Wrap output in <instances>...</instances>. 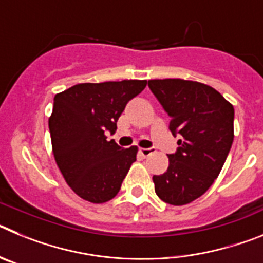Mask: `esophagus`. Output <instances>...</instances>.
<instances>
[{"instance_id":"esophagus-1","label":"esophagus","mask_w":263,"mask_h":263,"mask_svg":"<svg viewBox=\"0 0 263 263\" xmlns=\"http://www.w3.org/2000/svg\"><path fill=\"white\" fill-rule=\"evenodd\" d=\"M155 152V148L154 147H148V148H141L139 150V153H141V155H142L143 158H147L148 155H152L153 153Z\"/></svg>"}]
</instances>
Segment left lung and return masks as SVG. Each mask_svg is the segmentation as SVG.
I'll list each match as a JSON object with an SVG mask.
<instances>
[{
    "instance_id": "left-lung-1",
    "label": "left lung",
    "mask_w": 263,
    "mask_h": 263,
    "mask_svg": "<svg viewBox=\"0 0 263 263\" xmlns=\"http://www.w3.org/2000/svg\"><path fill=\"white\" fill-rule=\"evenodd\" d=\"M148 88L170 116L168 129L179 137L168 154V168L153 176L164 203L184 205L213 184L233 143L234 109L212 87L183 79L148 80Z\"/></svg>"
}]
</instances>
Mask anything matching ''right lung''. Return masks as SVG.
Segmentation results:
<instances>
[{
  "label": "right lung",
  "instance_id": "add662e5",
  "mask_svg": "<svg viewBox=\"0 0 263 263\" xmlns=\"http://www.w3.org/2000/svg\"><path fill=\"white\" fill-rule=\"evenodd\" d=\"M146 80L84 83L53 97L48 120L52 153L67 184L90 203L109 201L137 159V146L124 148L108 141L130 100L145 89Z\"/></svg>",
  "mask_w": 263,
  "mask_h": 263
}]
</instances>
